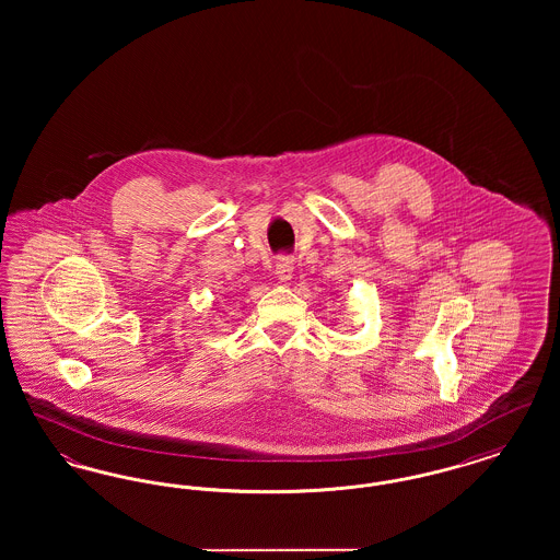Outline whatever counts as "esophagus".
<instances>
[{
    "mask_svg": "<svg viewBox=\"0 0 560 560\" xmlns=\"http://www.w3.org/2000/svg\"><path fill=\"white\" fill-rule=\"evenodd\" d=\"M275 275L279 277L281 283H288L293 275V258H290V256H279L277 265H275Z\"/></svg>",
    "mask_w": 560,
    "mask_h": 560,
    "instance_id": "1",
    "label": "esophagus"
}]
</instances>
